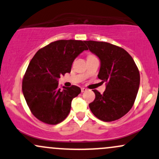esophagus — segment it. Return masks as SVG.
<instances>
[{
  "mask_svg": "<svg viewBox=\"0 0 159 159\" xmlns=\"http://www.w3.org/2000/svg\"><path fill=\"white\" fill-rule=\"evenodd\" d=\"M87 90L86 88H84V87H83V88H81V93H84V92H86V91H87Z\"/></svg>",
  "mask_w": 159,
  "mask_h": 159,
  "instance_id": "obj_1",
  "label": "esophagus"
}]
</instances>
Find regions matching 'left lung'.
<instances>
[{
    "instance_id": "8db88e82",
    "label": "left lung",
    "mask_w": 159,
    "mask_h": 159,
    "mask_svg": "<svg viewBox=\"0 0 159 159\" xmlns=\"http://www.w3.org/2000/svg\"><path fill=\"white\" fill-rule=\"evenodd\" d=\"M98 57V78L105 82L103 94L93 90L94 101L89 104L96 117L105 122L118 120L133 106L140 86V73L134 60L123 48L105 42L84 41Z\"/></svg>"
}]
</instances>
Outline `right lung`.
I'll return each instance as SVG.
<instances>
[{"label":"right lung","mask_w":159,"mask_h":159,"mask_svg":"<svg viewBox=\"0 0 159 159\" xmlns=\"http://www.w3.org/2000/svg\"><path fill=\"white\" fill-rule=\"evenodd\" d=\"M84 41L57 40L41 48L32 58L24 76L22 92L32 114L40 121L55 125L70 112L72 99L81 93L77 86L58 85V79L70 72L73 61L88 50Z\"/></svg>","instance_id":"1"}]
</instances>
